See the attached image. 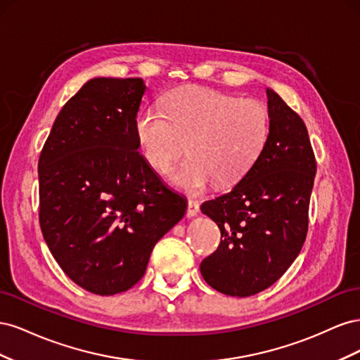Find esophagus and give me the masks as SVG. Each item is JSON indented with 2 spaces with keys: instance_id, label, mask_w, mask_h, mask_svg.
Listing matches in <instances>:
<instances>
[{
  "instance_id": "esophagus-1",
  "label": "esophagus",
  "mask_w": 360,
  "mask_h": 360,
  "mask_svg": "<svg viewBox=\"0 0 360 360\" xmlns=\"http://www.w3.org/2000/svg\"><path fill=\"white\" fill-rule=\"evenodd\" d=\"M198 212H200V204H198L197 201L189 200V201H188L186 216H188V217H193V216H197V214H198Z\"/></svg>"
}]
</instances>
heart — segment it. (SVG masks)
Instances as JSON below:
<instances>
[{"label":"heart","instance_id":"1","mask_svg":"<svg viewBox=\"0 0 360 360\" xmlns=\"http://www.w3.org/2000/svg\"><path fill=\"white\" fill-rule=\"evenodd\" d=\"M141 155L158 172L171 169L186 150L192 155L171 179L189 192L213 180L226 188L243 179L263 153L270 111L258 99H240L204 86H184L156 108L141 111L135 124Z\"/></svg>","mask_w":360,"mask_h":360}]
</instances>
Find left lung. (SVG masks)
Here are the masks:
<instances>
[{"label": "left lung", "mask_w": 360, "mask_h": 360, "mask_svg": "<svg viewBox=\"0 0 360 360\" xmlns=\"http://www.w3.org/2000/svg\"><path fill=\"white\" fill-rule=\"evenodd\" d=\"M267 97L270 134L263 153L230 192L201 205L221 230L201 275L226 296L248 297L275 284L308 234L317 171L308 130L274 90L267 89Z\"/></svg>", "instance_id": "8db88e82"}]
</instances>
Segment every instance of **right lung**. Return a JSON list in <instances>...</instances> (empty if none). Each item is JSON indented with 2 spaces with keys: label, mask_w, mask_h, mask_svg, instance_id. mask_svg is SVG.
Returning a JSON list of instances; mask_svg holds the SVG:
<instances>
[{
  "label": "right lung",
  "mask_w": 360,
  "mask_h": 360,
  "mask_svg": "<svg viewBox=\"0 0 360 360\" xmlns=\"http://www.w3.org/2000/svg\"><path fill=\"white\" fill-rule=\"evenodd\" d=\"M141 78H94L68 101L39 158L43 237L75 284L112 296L144 276L150 254L186 212L139 155Z\"/></svg>",
  "instance_id": "right-lung-1"
}]
</instances>
